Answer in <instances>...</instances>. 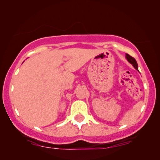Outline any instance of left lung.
I'll return each mask as SVG.
<instances>
[{
  "instance_id": "obj_1",
  "label": "left lung",
  "mask_w": 160,
  "mask_h": 160,
  "mask_svg": "<svg viewBox=\"0 0 160 160\" xmlns=\"http://www.w3.org/2000/svg\"><path fill=\"white\" fill-rule=\"evenodd\" d=\"M126 59H128V61L130 63V64H132V66H133L134 68L136 69V70L138 71V64H137V62H136V60L133 58V57H132L131 56H130L129 54H128V53H126Z\"/></svg>"
}]
</instances>
